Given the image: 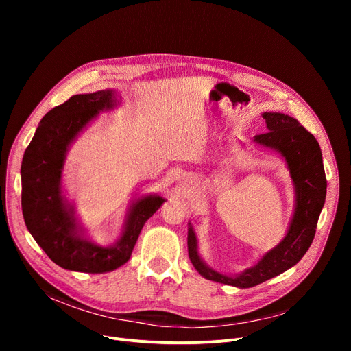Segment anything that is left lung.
Returning a JSON list of instances; mask_svg holds the SVG:
<instances>
[{"label":"left lung","instance_id":"obj_1","mask_svg":"<svg viewBox=\"0 0 351 351\" xmlns=\"http://www.w3.org/2000/svg\"><path fill=\"white\" fill-rule=\"evenodd\" d=\"M269 131L254 136V142L279 151L287 160L291 179L296 186L298 204L286 237L266 253L254 267L241 276L228 278L209 269L197 254L196 236L188 230V253L195 269L204 278L236 287H253L296 265L316 234L317 220L324 205L327 180L319 142L298 119L285 114L265 112Z\"/></svg>","mask_w":351,"mask_h":351}]
</instances>
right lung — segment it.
I'll return each instance as SVG.
<instances>
[{
	"label": "right lung",
	"mask_w": 351,
	"mask_h": 351,
	"mask_svg": "<svg viewBox=\"0 0 351 351\" xmlns=\"http://www.w3.org/2000/svg\"><path fill=\"white\" fill-rule=\"evenodd\" d=\"M112 90H98L73 95L51 109L23 158L21 205L25 225L49 259L66 270L104 273L126 263L145 222L163 204L159 196L138 202L121 239L109 247L84 241L64 204L60 182L66 147L99 110L112 108Z\"/></svg>",
	"instance_id": "right-lung-1"
}]
</instances>
